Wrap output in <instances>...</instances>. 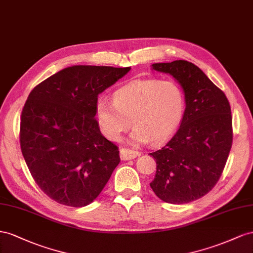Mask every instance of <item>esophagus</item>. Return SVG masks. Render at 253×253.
I'll use <instances>...</instances> for the list:
<instances>
[{"label":"esophagus","instance_id":"esophagus-1","mask_svg":"<svg viewBox=\"0 0 253 253\" xmlns=\"http://www.w3.org/2000/svg\"><path fill=\"white\" fill-rule=\"evenodd\" d=\"M138 155H139L138 151H134V150L128 149V148H122L120 150V157L123 161L131 160V159H134L135 157H138Z\"/></svg>","mask_w":253,"mask_h":253}]
</instances>
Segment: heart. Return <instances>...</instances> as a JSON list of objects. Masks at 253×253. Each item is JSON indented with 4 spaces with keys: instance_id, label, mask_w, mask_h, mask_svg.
<instances>
[{
    "instance_id": "b5f03b06",
    "label": "heart",
    "mask_w": 253,
    "mask_h": 253,
    "mask_svg": "<svg viewBox=\"0 0 253 253\" xmlns=\"http://www.w3.org/2000/svg\"><path fill=\"white\" fill-rule=\"evenodd\" d=\"M184 112L182 89L174 82L155 78L129 83L114 92L113 102L100 97L95 104V118L106 138L117 141L131 121L134 128L128 142L133 145L169 139Z\"/></svg>"
}]
</instances>
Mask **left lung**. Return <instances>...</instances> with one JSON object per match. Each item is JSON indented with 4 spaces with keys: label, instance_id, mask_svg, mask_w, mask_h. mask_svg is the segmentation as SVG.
Listing matches in <instances>:
<instances>
[{
    "label": "left lung",
    "instance_id": "8db88e82",
    "mask_svg": "<svg viewBox=\"0 0 253 253\" xmlns=\"http://www.w3.org/2000/svg\"><path fill=\"white\" fill-rule=\"evenodd\" d=\"M181 85L185 112L177 132L153 156L157 170L150 187L161 200L181 205L210 192L232 146V117L225 93L186 60L151 64Z\"/></svg>",
    "mask_w": 253,
    "mask_h": 253
}]
</instances>
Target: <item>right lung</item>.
<instances>
[{
  "label": "right lung",
  "instance_id": "obj_1",
  "mask_svg": "<svg viewBox=\"0 0 253 253\" xmlns=\"http://www.w3.org/2000/svg\"><path fill=\"white\" fill-rule=\"evenodd\" d=\"M130 69L72 66L28 95L21 115V150L36 183L58 204L90 205L120 163L118 146L94 119L95 104Z\"/></svg>",
  "mask_w": 253,
  "mask_h": 253
}]
</instances>
